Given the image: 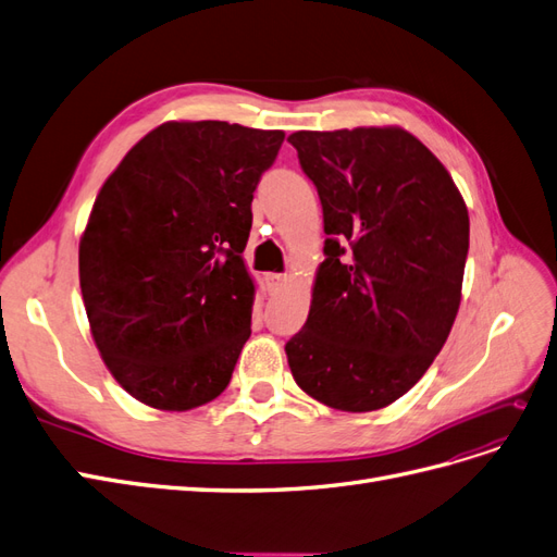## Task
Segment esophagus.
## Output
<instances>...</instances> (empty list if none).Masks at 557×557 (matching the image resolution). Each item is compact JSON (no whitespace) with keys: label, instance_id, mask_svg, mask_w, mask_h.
<instances>
[{"label":"esophagus","instance_id":"34e87169","mask_svg":"<svg viewBox=\"0 0 557 557\" xmlns=\"http://www.w3.org/2000/svg\"><path fill=\"white\" fill-rule=\"evenodd\" d=\"M285 281H288V278H285L283 274H264V288H267V293L269 295H274V293H281L283 290V285H285Z\"/></svg>","mask_w":557,"mask_h":557}]
</instances>
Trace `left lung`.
Returning a JSON list of instances; mask_svg holds the SVG:
<instances>
[{
	"label": "left lung",
	"mask_w": 557,
	"mask_h": 557,
	"mask_svg": "<svg viewBox=\"0 0 557 557\" xmlns=\"http://www.w3.org/2000/svg\"><path fill=\"white\" fill-rule=\"evenodd\" d=\"M323 205L305 327L285 344L297 385L362 413L399 399L448 339L462 299L469 213L446 166L411 132H293Z\"/></svg>",
	"instance_id": "obj_1"
}]
</instances>
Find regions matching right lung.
Listing matches in <instances>:
<instances>
[{
    "instance_id": "add662e5",
    "label": "right lung",
    "mask_w": 557,
    "mask_h": 557,
    "mask_svg": "<svg viewBox=\"0 0 557 557\" xmlns=\"http://www.w3.org/2000/svg\"><path fill=\"white\" fill-rule=\"evenodd\" d=\"M283 137L162 123L99 190L78 244L81 295L111 376L146 407L190 411L227 387L256 299L242 258L250 201Z\"/></svg>"
}]
</instances>
